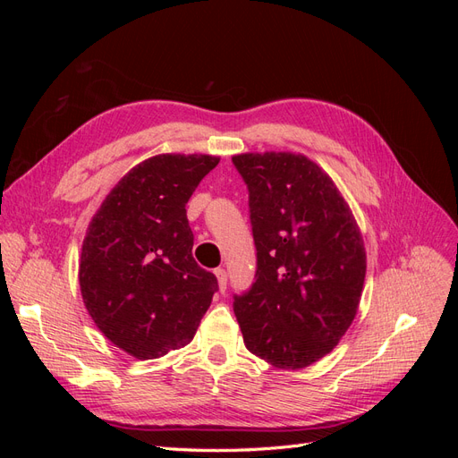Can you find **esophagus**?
Here are the masks:
<instances>
[{
	"mask_svg": "<svg viewBox=\"0 0 458 458\" xmlns=\"http://www.w3.org/2000/svg\"><path fill=\"white\" fill-rule=\"evenodd\" d=\"M214 273H216V276H217L219 290H221V293H225V290H227V271H225L224 267H217Z\"/></svg>",
	"mask_w": 458,
	"mask_h": 458,
	"instance_id": "obj_1",
	"label": "esophagus"
}]
</instances>
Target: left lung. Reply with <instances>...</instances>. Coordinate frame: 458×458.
<instances>
[{
  "label": "left lung",
  "mask_w": 458,
  "mask_h": 458,
  "mask_svg": "<svg viewBox=\"0 0 458 458\" xmlns=\"http://www.w3.org/2000/svg\"><path fill=\"white\" fill-rule=\"evenodd\" d=\"M248 189L256 244L252 286L234 294L244 345L279 369L325 357L361 300L363 237L332 179L293 152L233 157Z\"/></svg>",
  "instance_id": "1"
}]
</instances>
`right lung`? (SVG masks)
<instances>
[{"label": "right lung", "mask_w": 458, "mask_h": 458, "mask_svg": "<svg viewBox=\"0 0 458 458\" xmlns=\"http://www.w3.org/2000/svg\"><path fill=\"white\" fill-rule=\"evenodd\" d=\"M219 158L158 155L123 175L91 219L80 288L103 335L137 359L187 345L217 293L192 258L185 204Z\"/></svg>", "instance_id": "right-lung-1"}]
</instances>
